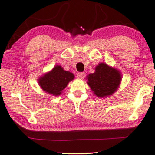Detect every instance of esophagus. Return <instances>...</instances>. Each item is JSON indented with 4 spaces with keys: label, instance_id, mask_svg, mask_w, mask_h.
I'll list each match as a JSON object with an SVG mask.
<instances>
[{
    "label": "esophagus",
    "instance_id": "34e87169",
    "mask_svg": "<svg viewBox=\"0 0 155 155\" xmlns=\"http://www.w3.org/2000/svg\"><path fill=\"white\" fill-rule=\"evenodd\" d=\"M84 76H85V73H84V72H82V73H79V74H77V77L79 78V79H84Z\"/></svg>",
    "mask_w": 155,
    "mask_h": 155
}]
</instances>
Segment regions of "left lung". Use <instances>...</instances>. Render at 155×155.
Here are the masks:
<instances>
[{
    "mask_svg": "<svg viewBox=\"0 0 155 155\" xmlns=\"http://www.w3.org/2000/svg\"><path fill=\"white\" fill-rule=\"evenodd\" d=\"M87 84L93 93L99 97L111 95L120 86L122 75L114 68L102 63L95 67V71L87 76Z\"/></svg>",
    "mask_w": 155,
    "mask_h": 155,
    "instance_id": "left-lung-1",
    "label": "left lung"
}]
</instances>
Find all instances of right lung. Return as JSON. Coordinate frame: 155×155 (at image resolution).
<instances>
[{
	"label": "right lung",
	"mask_w": 155,
	"mask_h": 155,
	"mask_svg": "<svg viewBox=\"0 0 155 155\" xmlns=\"http://www.w3.org/2000/svg\"><path fill=\"white\" fill-rule=\"evenodd\" d=\"M74 79V74L65 71L60 65H56L51 71L39 78L38 81L39 86L44 91L58 96L62 93L68 84Z\"/></svg>",
	"instance_id": "obj_1"
}]
</instances>
